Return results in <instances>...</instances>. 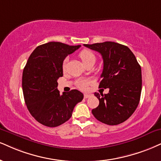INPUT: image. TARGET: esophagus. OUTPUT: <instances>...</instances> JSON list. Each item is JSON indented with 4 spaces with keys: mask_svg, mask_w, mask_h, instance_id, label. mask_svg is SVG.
I'll return each mask as SVG.
<instances>
[{
    "mask_svg": "<svg viewBox=\"0 0 161 161\" xmlns=\"http://www.w3.org/2000/svg\"><path fill=\"white\" fill-rule=\"evenodd\" d=\"M90 96H91V94H89V93H84V95L85 98H89V97H90Z\"/></svg>",
    "mask_w": 161,
    "mask_h": 161,
    "instance_id": "obj_1",
    "label": "esophagus"
}]
</instances>
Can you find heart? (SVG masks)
I'll return each instance as SVG.
<instances>
[{
	"mask_svg": "<svg viewBox=\"0 0 161 161\" xmlns=\"http://www.w3.org/2000/svg\"><path fill=\"white\" fill-rule=\"evenodd\" d=\"M79 57L84 63V65H86V63L90 62H96V56L93 53L92 51H91L89 49H84L79 53ZM66 66V61H64L63 63V69L64 70ZM88 81L87 80H80L77 82V86L81 90H85L86 89L87 86H88Z\"/></svg>",
	"mask_w": 161,
	"mask_h": 161,
	"instance_id": "heart-1",
	"label": "heart"
}]
</instances>
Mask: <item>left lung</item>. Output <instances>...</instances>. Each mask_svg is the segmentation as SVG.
I'll use <instances>...</instances> for the list:
<instances>
[{"instance_id": "obj_1", "label": "left lung", "mask_w": 161, "mask_h": 161, "mask_svg": "<svg viewBox=\"0 0 161 161\" xmlns=\"http://www.w3.org/2000/svg\"><path fill=\"white\" fill-rule=\"evenodd\" d=\"M84 45L102 56L104 67L99 87L109 89L108 94L95 93L99 104L92 110L93 116L109 125L124 122L134 114L140 102L141 67L125 45L114 42Z\"/></svg>"}]
</instances>
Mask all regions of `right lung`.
Masks as SVG:
<instances>
[{"label":"right lung","mask_w":161,"mask_h":161,"mask_svg":"<svg viewBox=\"0 0 161 161\" xmlns=\"http://www.w3.org/2000/svg\"><path fill=\"white\" fill-rule=\"evenodd\" d=\"M80 47L50 42L36 47L29 57L22 74L24 98L29 112L43 125L53 128L63 124L84 98L77 90L63 95L57 90L63 60Z\"/></svg>","instance_id":"obj_1"}]
</instances>
